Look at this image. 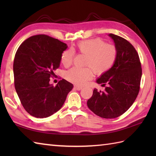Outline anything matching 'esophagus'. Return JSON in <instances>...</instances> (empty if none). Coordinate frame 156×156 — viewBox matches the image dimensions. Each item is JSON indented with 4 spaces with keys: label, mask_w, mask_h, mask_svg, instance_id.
Here are the masks:
<instances>
[{
    "label": "esophagus",
    "mask_w": 156,
    "mask_h": 156,
    "mask_svg": "<svg viewBox=\"0 0 156 156\" xmlns=\"http://www.w3.org/2000/svg\"><path fill=\"white\" fill-rule=\"evenodd\" d=\"M74 88L77 90H82V87H81V86H74Z\"/></svg>",
    "instance_id": "obj_1"
}]
</instances>
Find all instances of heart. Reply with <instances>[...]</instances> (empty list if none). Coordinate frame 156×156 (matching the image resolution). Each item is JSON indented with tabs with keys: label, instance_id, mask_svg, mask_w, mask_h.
Returning <instances> with one entry per match:
<instances>
[{
	"label": "heart",
	"instance_id": "heart-1",
	"mask_svg": "<svg viewBox=\"0 0 156 156\" xmlns=\"http://www.w3.org/2000/svg\"><path fill=\"white\" fill-rule=\"evenodd\" d=\"M76 48L79 54L86 55L83 68H73L66 72V80L76 85H82L92 77V71L102 75L108 72L117 60L118 51L114 45L106 44L100 38L78 41ZM75 56L73 49H66L61 55V62L66 68L70 66Z\"/></svg>",
	"mask_w": 156,
	"mask_h": 156
}]
</instances>
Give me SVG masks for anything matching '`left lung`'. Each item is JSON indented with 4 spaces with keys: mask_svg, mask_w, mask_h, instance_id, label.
<instances>
[{
    "mask_svg": "<svg viewBox=\"0 0 156 156\" xmlns=\"http://www.w3.org/2000/svg\"><path fill=\"white\" fill-rule=\"evenodd\" d=\"M118 51L113 66L97 80L104 91L94 88L87 101L88 107L94 114L105 119L118 117L133 104L140 89L142 69L138 53L127 40L109 34Z\"/></svg>",
    "mask_w": 156,
    "mask_h": 156,
    "instance_id": "1",
    "label": "left lung"
}]
</instances>
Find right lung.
I'll return each instance as SVG.
<instances>
[{"mask_svg":"<svg viewBox=\"0 0 156 156\" xmlns=\"http://www.w3.org/2000/svg\"><path fill=\"white\" fill-rule=\"evenodd\" d=\"M64 43L46 35H37L23 41L14 62L15 88L25 110L37 118L49 117L64 105L73 84L64 79L49 84L60 65Z\"/></svg>","mask_w":156,"mask_h":156,"instance_id":"add662e5","label":"right lung"}]
</instances>
